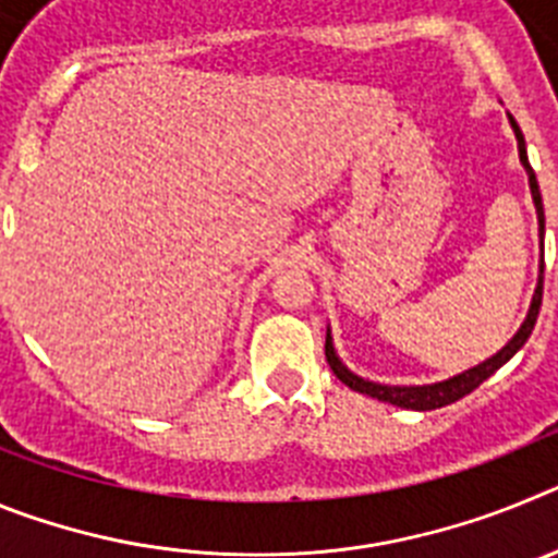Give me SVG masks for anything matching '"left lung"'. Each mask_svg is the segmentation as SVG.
Wrapping results in <instances>:
<instances>
[{"label":"left lung","instance_id":"obj_1","mask_svg":"<svg viewBox=\"0 0 558 558\" xmlns=\"http://www.w3.org/2000/svg\"><path fill=\"white\" fill-rule=\"evenodd\" d=\"M509 122H511V128H514L517 147H520V161H522V167H525V172H529V186H531V195H534L539 231H545V209H542L539 184H536V175L529 165L525 140H522L520 125H517V120L511 117V113H509ZM542 274H545V265H539V282H536L529 315H525V322H522V327L517 329L514 338H511L509 343L500 349V352L492 354L489 360H483V363H477V366L456 374V377L441 379V383H433V386H383V383H372V379L357 377V374L349 372V368L340 363V357L335 354V347H332V335H329V329H327V347H324V352H327L329 368H332L335 377H338L343 386L352 388V391L368 393V397L379 399V402H391V405H397V408H408V411H436V408L452 405V402H458L461 397H466V393L475 391L483 379L492 377V374H495L502 363H509V360L514 357L522 347H525V340H529L531 332H534L536 315H539V307H542Z\"/></svg>","mask_w":558,"mask_h":558}]
</instances>
